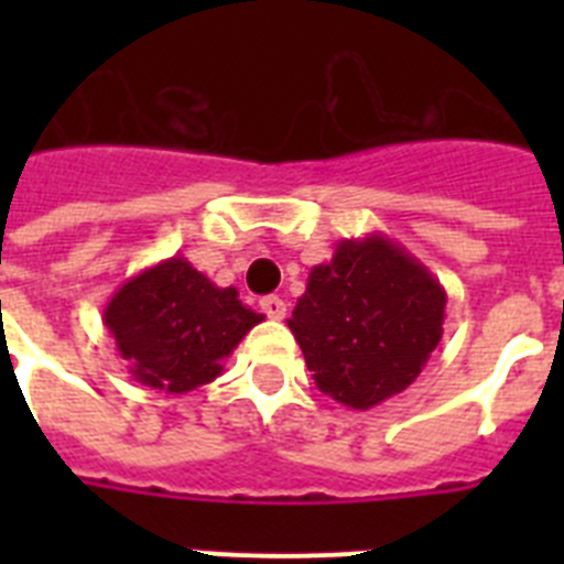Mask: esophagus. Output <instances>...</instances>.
<instances>
[{
	"label": "esophagus",
	"instance_id": "1",
	"mask_svg": "<svg viewBox=\"0 0 564 564\" xmlns=\"http://www.w3.org/2000/svg\"><path fill=\"white\" fill-rule=\"evenodd\" d=\"M259 307H262V313H265L268 318H285V302L279 296H265L262 302H259Z\"/></svg>",
	"mask_w": 564,
	"mask_h": 564
}]
</instances>
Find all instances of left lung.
Here are the masks:
<instances>
[{"mask_svg": "<svg viewBox=\"0 0 564 564\" xmlns=\"http://www.w3.org/2000/svg\"><path fill=\"white\" fill-rule=\"evenodd\" d=\"M446 291L383 234L341 239L307 276L288 327L313 381L350 410H370L421 376L441 344Z\"/></svg>", "mask_w": 564, "mask_h": 564, "instance_id": "left-lung-1", "label": "left lung"}]
</instances>
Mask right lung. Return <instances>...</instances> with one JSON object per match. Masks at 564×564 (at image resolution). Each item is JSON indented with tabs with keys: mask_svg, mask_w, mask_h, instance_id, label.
Instances as JSON below:
<instances>
[{
	"mask_svg": "<svg viewBox=\"0 0 564 564\" xmlns=\"http://www.w3.org/2000/svg\"><path fill=\"white\" fill-rule=\"evenodd\" d=\"M262 318L239 302L237 288H217L186 257L127 279L104 307V327L134 381L169 395L212 383Z\"/></svg>",
	"mask_w": 564,
	"mask_h": 564,
	"instance_id": "1",
	"label": "right lung"
}]
</instances>
